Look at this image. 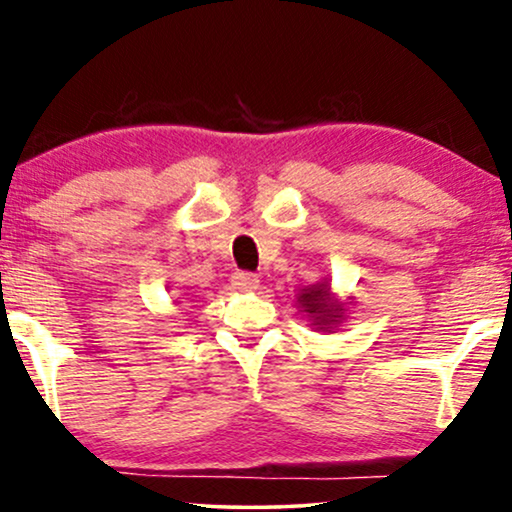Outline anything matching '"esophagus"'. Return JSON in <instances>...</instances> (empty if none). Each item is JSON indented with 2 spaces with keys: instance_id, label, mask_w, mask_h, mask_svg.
Here are the masks:
<instances>
[{
  "instance_id": "esophagus-1",
  "label": "esophagus",
  "mask_w": 512,
  "mask_h": 512,
  "mask_svg": "<svg viewBox=\"0 0 512 512\" xmlns=\"http://www.w3.org/2000/svg\"><path fill=\"white\" fill-rule=\"evenodd\" d=\"M230 282H233V286H235L237 291H254V289H258V275H256V272L240 270V272H235L233 277H230Z\"/></svg>"
}]
</instances>
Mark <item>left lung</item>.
<instances>
[{
    "label": "left lung",
    "instance_id": "1",
    "mask_svg": "<svg viewBox=\"0 0 512 512\" xmlns=\"http://www.w3.org/2000/svg\"><path fill=\"white\" fill-rule=\"evenodd\" d=\"M298 300L300 305L305 307V312L312 314L314 324L319 326H331L333 321H338L342 317L340 307H335L331 303V293H328L326 284L314 286V289H305V293Z\"/></svg>",
    "mask_w": 512,
    "mask_h": 512
}]
</instances>
